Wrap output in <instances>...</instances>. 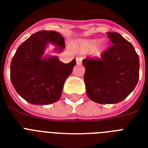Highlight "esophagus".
<instances>
[{
	"instance_id": "esophagus-1",
	"label": "esophagus",
	"mask_w": 148,
	"mask_h": 148,
	"mask_svg": "<svg viewBox=\"0 0 148 148\" xmlns=\"http://www.w3.org/2000/svg\"><path fill=\"white\" fill-rule=\"evenodd\" d=\"M76 61H77V64H81V62H82V57H77L76 58Z\"/></svg>"
}]
</instances>
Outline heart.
Returning a JSON list of instances; mask_svg holds the SVG:
<instances>
[{"instance_id": "b5f03b06", "label": "heart", "mask_w": 148, "mask_h": 148, "mask_svg": "<svg viewBox=\"0 0 148 148\" xmlns=\"http://www.w3.org/2000/svg\"><path fill=\"white\" fill-rule=\"evenodd\" d=\"M97 44V40H84L80 45V49L82 51H89L95 48V52L96 53H100L103 51L104 47V44L103 42H100Z\"/></svg>"}]
</instances>
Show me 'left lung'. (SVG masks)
Here are the masks:
<instances>
[{"label":"left lung","instance_id":"obj_1","mask_svg":"<svg viewBox=\"0 0 148 148\" xmlns=\"http://www.w3.org/2000/svg\"><path fill=\"white\" fill-rule=\"evenodd\" d=\"M113 45L101 58H86L84 83L88 97L96 103H119L131 94L139 80L140 62L134 47L117 32H108Z\"/></svg>","mask_w":148,"mask_h":148}]
</instances>
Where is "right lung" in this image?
Masks as SVG:
<instances>
[{
	"label": "right lung",
	"instance_id": "obj_1",
	"mask_svg": "<svg viewBox=\"0 0 148 148\" xmlns=\"http://www.w3.org/2000/svg\"><path fill=\"white\" fill-rule=\"evenodd\" d=\"M47 42L65 47L64 39L53 31L36 32L17 48L10 64V81L17 94L27 102L47 105L58 101L66 79L71 75L76 60L68 64L57 57L42 58Z\"/></svg>",
	"mask_w": 148,
	"mask_h": 148
}]
</instances>
